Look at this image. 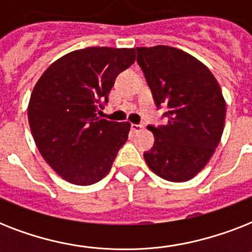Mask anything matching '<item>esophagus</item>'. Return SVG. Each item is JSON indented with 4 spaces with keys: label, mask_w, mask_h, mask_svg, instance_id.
Returning <instances> with one entry per match:
<instances>
[{
    "label": "esophagus",
    "mask_w": 252,
    "mask_h": 252,
    "mask_svg": "<svg viewBox=\"0 0 252 252\" xmlns=\"http://www.w3.org/2000/svg\"><path fill=\"white\" fill-rule=\"evenodd\" d=\"M144 128L142 124H130V129L133 130V132H138V130H141Z\"/></svg>",
    "instance_id": "esophagus-1"
}]
</instances>
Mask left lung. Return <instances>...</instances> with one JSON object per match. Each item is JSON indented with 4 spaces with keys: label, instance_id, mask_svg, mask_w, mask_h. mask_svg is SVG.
Masks as SVG:
<instances>
[{
    "label": "left lung",
    "instance_id": "1",
    "mask_svg": "<svg viewBox=\"0 0 252 252\" xmlns=\"http://www.w3.org/2000/svg\"><path fill=\"white\" fill-rule=\"evenodd\" d=\"M137 63L166 126H149L154 145L146 163L166 180L186 182L203 170L223 132L226 104L211 70L168 45L137 47Z\"/></svg>",
    "mask_w": 252,
    "mask_h": 252
}]
</instances>
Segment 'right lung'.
Here are the masks:
<instances>
[{"instance_id":"obj_1","label":"right lung","mask_w":252,"mask_h":252,"mask_svg":"<svg viewBox=\"0 0 252 252\" xmlns=\"http://www.w3.org/2000/svg\"><path fill=\"white\" fill-rule=\"evenodd\" d=\"M134 49L89 47L65 55L33 87L29 123L47 163L77 186L107 175L128 140L130 124L98 118L116 77L133 64Z\"/></svg>"}]
</instances>
